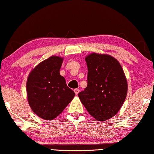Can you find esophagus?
I'll use <instances>...</instances> for the list:
<instances>
[{
	"mask_svg": "<svg viewBox=\"0 0 154 154\" xmlns=\"http://www.w3.org/2000/svg\"><path fill=\"white\" fill-rule=\"evenodd\" d=\"M73 91H74V92H75V94H76V95L79 94V91H80V90H79V88H75Z\"/></svg>",
	"mask_w": 154,
	"mask_h": 154,
	"instance_id": "esophagus-1",
	"label": "esophagus"
}]
</instances>
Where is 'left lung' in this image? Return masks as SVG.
<instances>
[{
  "mask_svg": "<svg viewBox=\"0 0 154 154\" xmlns=\"http://www.w3.org/2000/svg\"><path fill=\"white\" fill-rule=\"evenodd\" d=\"M86 62L88 85L79 97L93 117L105 121L116 114L126 99V76L119 61L109 55L94 53Z\"/></svg>",
  "mask_w": 154,
  "mask_h": 154,
  "instance_id": "8db88e82",
  "label": "left lung"
}]
</instances>
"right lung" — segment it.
<instances>
[{"mask_svg": "<svg viewBox=\"0 0 154 154\" xmlns=\"http://www.w3.org/2000/svg\"><path fill=\"white\" fill-rule=\"evenodd\" d=\"M62 63V58L53 56L40 63L28 75V103L38 116L45 120L58 116L75 96L60 75Z\"/></svg>", "mask_w": 154, "mask_h": 154, "instance_id": "right-lung-1", "label": "right lung"}]
</instances>
